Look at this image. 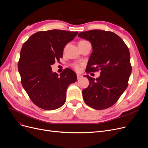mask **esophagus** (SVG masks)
Here are the masks:
<instances>
[{
  "label": "esophagus",
  "instance_id": "34e87169",
  "mask_svg": "<svg viewBox=\"0 0 148 148\" xmlns=\"http://www.w3.org/2000/svg\"><path fill=\"white\" fill-rule=\"evenodd\" d=\"M83 76L81 74H77V79H80V78H82Z\"/></svg>",
  "mask_w": 148,
  "mask_h": 148
}]
</instances>
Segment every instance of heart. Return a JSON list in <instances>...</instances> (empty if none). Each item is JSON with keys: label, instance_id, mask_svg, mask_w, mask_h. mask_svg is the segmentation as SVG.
<instances>
[{"label": "heart", "instance_id": "heart-1", "mask_svg": "<svg viewBox=\"0 0 148 148\" xmlns=\"http://www.w3.org/2000/svg\"><path fill=\"white\" fill-rule=\"evenodd\" d=\"M72 66L74 69H75L76 70V71H79V70L80 69V65H79L78 64L74 63V64H72Z\"/></svg>", "mask_w": 148, "mask_h": 148}]
</instances>
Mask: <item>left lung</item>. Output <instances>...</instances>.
<instances>
[{
    "label": "left lung",
    "mask_w": 148,
    "mask_h": 148,
    "mask_svg": "<svg viewBox=\"0 0 148 148\" xmlns=\"http://www.w3.org/2000/svg\"><path fill=\"white\" fill-rule=\"evenodd\" d=\"M79 37L88 40L92 46L86 72L100 71L96 79L86 75L89 86L83 90L84 103L96 110L114 104L125 90L131 73L128 47L116 34L100 29L82 32Z\"/></svg>",
    "instance_id": "1"
}]
</instances>
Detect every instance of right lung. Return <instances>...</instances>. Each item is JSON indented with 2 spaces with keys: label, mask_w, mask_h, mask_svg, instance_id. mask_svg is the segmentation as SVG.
Masks as SVG:
<instances>
[{
  "label": "right lung",
  "mask_w": 148,
  "mask_h": 148,
  "mask_svg": "<svg viewBox=\"0 0 148 148\" xmlns=\"http://www.w3.org/2000/svg\"><path fill=\"white\" fill-rule=\"evenodd\" d=\"M78 32L53 29L31 35L23 44L18 62L21 83L32 101L46 110H53L66 101V89L77 75L66 68L59 75L51 66L63 58L65 46Z\"/></svg>",
  "instance_id": "1"
}]
</instances>
